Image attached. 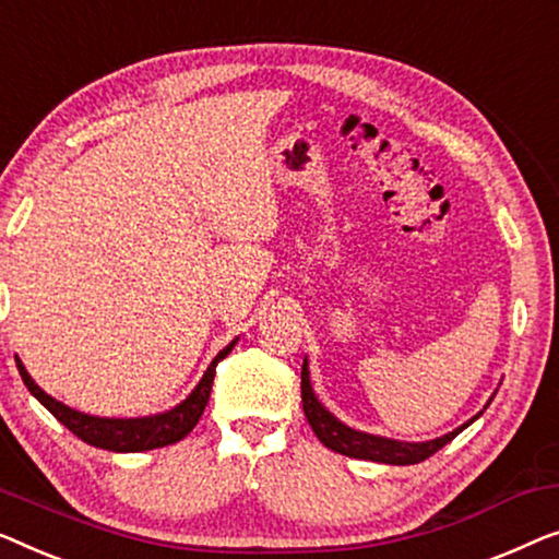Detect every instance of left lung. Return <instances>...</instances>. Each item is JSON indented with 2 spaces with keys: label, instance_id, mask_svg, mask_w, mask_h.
<instances>
[{
  "label": "left lung",
  "instance_id": "8db88e82",
  "mask_svg": "<svg viewBox=\"0 0 559 559\" xmlns=\"http://www.w3.org/2000/svg\"><path fill=\"white\" fill-rule=\"evenodd\" d=\"M493 395H497V392H493ZM493 395L489 397V403L484 405V411L491 405ZM301 403H304L306 420H309L313 433H317V438L326 448H332V451L342 453V455H349V459L390 463V466H411V463H420V461L430 459V455L440 451L445 443H451V440L459 436L461 430H466L471 423L478 420L484 415V411L476 413L474 418L466 420L455 430H451V433L433 438V440H423V443H407V440L365 433V430L349 428L347 423H342L334 413H329L326 407L321 405V400L317 397V392H313V388H311L309 359H304V367H301Z\"/></svg>",
  "mask_w": 559,
  "mask_h": 559
}]
</instances>
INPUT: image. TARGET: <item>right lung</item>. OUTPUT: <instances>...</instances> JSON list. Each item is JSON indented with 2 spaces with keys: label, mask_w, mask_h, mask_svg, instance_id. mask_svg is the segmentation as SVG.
<instances>
[{
  "label": "right lung",
  "mask_w": 559,
  "mask_h": 559,
  "mask_svg": "<svg viewBox=\"0 0 559 559\" xmlns=\"http://www.w3.org/2000/svg\"><path fill=\"white\" fill-rule=\"evenodd\" d=\"M235 344H238V340H233L223 352H217V357L210 361L207 369H204L202 380L194 384V390L182 400V403L175 405L167 413L146 415V418H98V415L81 413L75 411V407H68L66 403H60V400H55L52 395H47L40 384L29 377L25 365H22V359H17V369L22 374V382H25L27 390L40 400V405H45L47 411H50L70 433L81 438L83 443L104 448V451L114 453H141L152 451V448L177 443V440H182L194 426H198L204 413V405H207L210 400L217 361L230 355Z\"/></svg>",
  "instance_id": "obj_1"
}]
</instances>
